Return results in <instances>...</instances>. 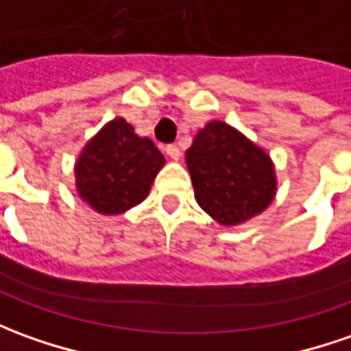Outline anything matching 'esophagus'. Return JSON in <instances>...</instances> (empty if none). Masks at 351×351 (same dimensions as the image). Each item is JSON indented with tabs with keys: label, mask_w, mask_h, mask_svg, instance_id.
<instances>
[{
	"label": "esophagus",
	"mask_w": 351,
	"mask_h": 351,
	"mask_svg": "<svg viewBox=\"0 0 351 351\" xmlns=\"http://www.w3.org/2000/svg\"><path fill=\"white\" fill-rule=\"evenodd\" d=\"M165 152H167V156L171 157V159H175V161H178L180 159V156H182V152H180V147L175 144H169L165 147Z\"/></svg>",
	"instance_id": "obj_1"
}]
</instances>
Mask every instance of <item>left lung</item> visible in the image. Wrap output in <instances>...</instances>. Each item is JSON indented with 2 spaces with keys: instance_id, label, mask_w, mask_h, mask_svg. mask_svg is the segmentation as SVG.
I'll return each mask as SVG.
<instances>
[{
  "instance_id": "8db88e82",
  "label": "left lung",
  "mask_w": 351,
  "mask_h": 351,
  "mask_svg": "<svg viewBox=\"0 0 351 351\" xmlns=\"http://www.w3.org/2000/svg\"><path fill=\"white\" fill-rule=\"evenodd\" d=\"M195 199L221 225H238L275 197V169L263 149L221 121L202 128L186 152Z\"/></svg>"
}]
</instances>
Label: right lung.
I'll return each instance as SVG.
<instances>
[{"instance_id":"obj_1","label":"right lung","mask_w":351,"mask_h":351,"mask_svg":"<svg viewBox=\"0 0 351 351\" xmlns=\"http://www.w3.org/2000/svg\"><path fill=\"white\" fill-rule=\"evenodd\" d=\"M165 157L149 138H140L125 119H115L86 145L76 163V186L95 211L119 215L144 199Z\"/></svg>"}]
</instances>
